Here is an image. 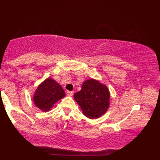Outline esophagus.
Returning a JSON list of instances; mask_svg holds the SVG:
<instances>
[{
    "mask_svg": "<svg viewBox=\"0 0 160 160\" xmlns=\"http://www.w3.org/2000/svg\"><path fill=\"white\" fill-rule=\"evenodd\" d=\"M67 95H68V96H70V97H71V96L73 95V92L68 91L67 92Z\"/></svg>",
    "mask_w": 160,
    "mask_h": 160,
    "instance_id": "34e87169",
    "label": "esophagus"
}]
</instances>
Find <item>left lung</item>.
Masks as SVG:
<instances>
[{"label":"left lung","instance_id":"8db88e82","mask_svg":"<svg viewBox=\"0 0 160 160\" xmlns=\"http://www.w3.org/2000/svg\"><path fill=\"white\" fill-rule=\"evenodd\" d=\"M73 96L84 115L89 119L101 117L109 106L110 93L108 89L95 79L84 82L82 89Z\"/></svg>","mask_w":160,"mask_h":160}]
</instances>
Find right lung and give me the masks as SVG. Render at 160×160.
Listing matches in <instances>:
<instances>
[{"mask_svg":"<svg viewBox=\"0 0 160 160\" xmlns=\"http://www.w3.org/2000/svg\"><path fill=\"white\" fill-rule=\"evenodd\" d=\"M65 95L62 87L58 83L52 78H47L36 89L33 97L34 103L41 110L47 111Z\"/></svg>","mask_w":160,"mask_h":160,"instance_id":"obj_1","label":"right lung"}]
</instances>
